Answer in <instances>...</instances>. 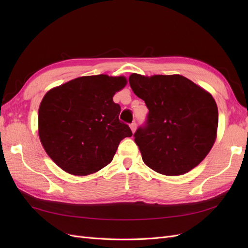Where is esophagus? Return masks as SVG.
<instances>
[{
    "label": "esophagus",
    "instance_id": "34e87169",
    "mask_svg": "<svg viewBox=\"0 0 248 248\" xmlns=\"http://www.w3.org/2000/svg\"><path fill=\"white\" fill-rule=\"evenodd\" d=\"M130 128H131V131L132 132H134L137 130V123H136V121H133L131 124H130Z\"/></svg>",
    "mask_w": 248,
    "mask_h": 248
}]
</instances>
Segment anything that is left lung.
I'll return each mask as SVG.
<instances>
[{
  "mask_svg": "<svg viewBox=\"0 0 248 248\" xmlns=\"http://www.w3.org/2000/svg\"><path fill=\"white\" fill-rule=\"evenodd\" d=\"M129 84L149 109L133 134L144 162L167 176L196 168L216 139L218 109L213 97L182 76L133 73Z\"/></svg>",
  "mask_w": 248,
  "mask_h": 248,
  "instance_id": "obj_1",
  "label": "left lung"
}]
</instances>
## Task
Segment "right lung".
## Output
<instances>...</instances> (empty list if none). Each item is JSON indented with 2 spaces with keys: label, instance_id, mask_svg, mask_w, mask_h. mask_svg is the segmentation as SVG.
<instances>
[{
  "label": "right lung",
  "instance_id": "obj_1",
  "mask_svg": "<svg viewBox=\"0 0 248 248\" xmlns=\"http://www.w3.org/2000/svg\"><path fill=\"white\" fill-rule=\"evenodd\" d=\"M126 85L123 77H81L51 89L38 111L39 138L50 158L77 176L98 171L112 160L123 139L132 136L119 120L112 96Z\"/></svg>",
  "mask_w": 248,
  "mask_h": 248
}]
</instances>
